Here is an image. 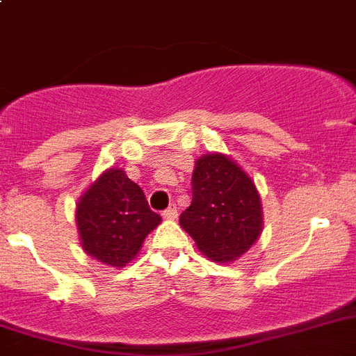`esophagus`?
<instances>
[{"label":"esophagus","instance_id":"34e87169","mask_svg":"<svg viewBox=\"0 0 356 356\" xmlns=\"http://www.w3.org/2000/svg\"><path fill=\"white\" fill-rule=\"evenodd\" d=\"M162 216L165 218V220H175L176 216H178V209H176L175 203H171V205L162 212Z\"/></svg>","mask_w":356,"mask_h":356}]
</instances>
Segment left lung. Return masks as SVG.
<instances>
[{"label":"left lung","instance_id":"1","mask_svg":"<svg viewBox=\"0 0 356 356\" xmlns=\"http://www.w3.org/2000/svg\"><path fill=\"white\" fill-rule=\"evenodd\" d=\"M180 225L207 257L220 263L241 257L263 227L256 185L225 154L198 158L193 172V202Z\"/></svg>","mask_w":356,"mask_h":356}]
</instances>
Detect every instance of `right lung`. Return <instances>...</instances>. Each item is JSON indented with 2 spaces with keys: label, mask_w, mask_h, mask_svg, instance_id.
Returning a JSON list of instances; mask_svg holds the SVG:
<instances>
[{
  "label": "right lung",
  "mask_w": 356,
  "mask_h": 356,
  "mask_svg": "<svg viewBox=\"0 0 356 356\" xmlns=\"http://www.w3.org/2000/svg\"><path fill=\"white\" fill-rule=\"evenodd\" d=\"M75 218L84 252L111 266L129 263L162 221L122 169H109L91 185L79 200Z\"/></svg>",
  "instance_id": "1"
}]
</instances>
